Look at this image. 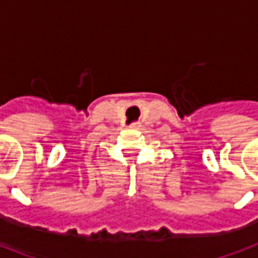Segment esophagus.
Returning a JSON list of instances; mask_svg holds the SVG:
<instances>
[{"mask_svg":"<svg viewBox=\"0 0 258 258\" xmlns=\"http://www.w3.org/2000/svg\"><path fill=\"white\" fill-rule=\"evenodd\" d=\"M131 127H134V128H140L141 123H133L131 124Z\"/></svg>","mask_w":258,"mask_h":258,"instance_id":"1","label":"esophagus"}]
</instances>
